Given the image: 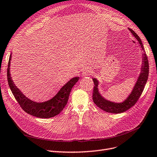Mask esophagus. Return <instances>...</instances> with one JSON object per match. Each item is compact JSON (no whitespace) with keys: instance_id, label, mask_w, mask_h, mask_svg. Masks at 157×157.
Returning <instances> with one entry per match:
<instances>
[{"instance_id":"esophagus-1","label":"esophagus","mask_w":157,"mask_h":157,"mask_svg":"<svg viewBox=\"0 0 157 157\" xmlns=\"http://www.w3.org/2000/svg\"><path fill=\"white\" fill-rule=\"evenodd\" d=\"M92 73V71L90 69H85L82 71L83 76H87V75H90Z\"/></svg>"}]
</instances>
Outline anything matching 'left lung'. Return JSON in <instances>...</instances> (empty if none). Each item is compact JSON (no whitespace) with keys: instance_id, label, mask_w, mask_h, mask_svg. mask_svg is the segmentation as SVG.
<instances>
[{"instance_id":"8db88e82","label":"left lung","mask_w":157,"mask_h":157,"mask_svg":"<svg viewBox=\"0 0 157 157\" xmlns=\"http://www.w3.org/2000/svg\"><path fill=\"white\" fill-rule=\"evenodd\" d=\"M128 29L131 35L136 40L137 42L139 43L142 51L143 52V53H142V66L140 72L133 86V88L131 90L129 95L122 102H116L114 101H111V100L106 99L102 96L98 90V80L95 78H93L94 84H95L93 93V100L94 103L99 108L106 112L111 113H121L126 111L131 107H133L140 98L148 78L149 63L142 40L134 31L129 28H128Z\"/></svg>"}]
</instances>
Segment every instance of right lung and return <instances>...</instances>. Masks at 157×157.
<instances>
[{
  "label": "right lung",
  "mask_w": 157,
  "mask_h": 157,
  "mask_svg": "<svg viewBox=\"0 0 157 157\" xmlns=\"http://www.w3.org/2000/svg\"><path fill=\"white\" fill-rule=\"evenodd\" d=\"M11 60V54L7 70L8 84L12 93L22 109L31 115L42 118H48L59 115L67 104L72 87L78 82L79 77H76L70 79L51 99L44 102H36L24 95L12 80L10 72Z\"/></svg>",
  "instance_id": "right-lung-1"
}]
</instances>
